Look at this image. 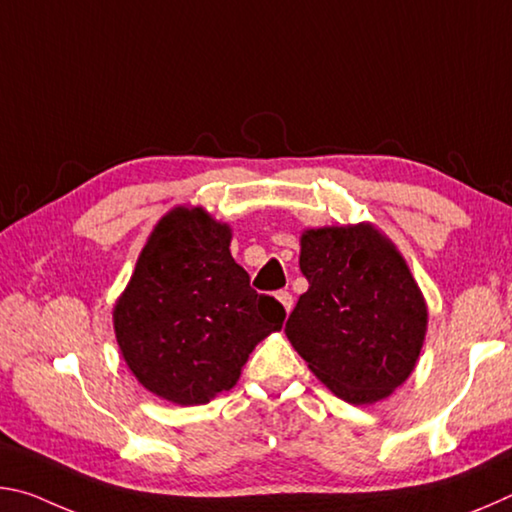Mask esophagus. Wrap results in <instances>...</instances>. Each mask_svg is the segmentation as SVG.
I'll list each match as a JSON object with an SVG mask.
<instances>
[{"instance_id": "34e87169", "label": "esophagus", "mask_w": 512, "mask_h": 512, "mask_svg": "<svg viewBox=\"0 0 512 512\" xmlns=\"http://www.w3.org/2000/svg\"><path fill=\"white\" fill-rule=\"evenodd\" d=\"M275 298L282 302L284 311H287V314H289V311L293 309V296H291V293H289V291H277V296H275Z\"/></svg>"}]
</instances>
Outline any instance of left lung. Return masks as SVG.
Wrapping results in <instances>:
<instances>
[{
    "instance_id": "left-lung-1",
    "label": "left lung",
    "mask_w": 512,
    "mask_h": 512,
    "mask_svg": "<svg viewBox=\"0 0 512 512\" xmlns=\"http://www.w3.org/2000/svg\"><path fill=\"white\" fill-rule=\"evenodd\" d=\"M300 271L309 289L287 339L336 397L384 400L409 379L427 334V302L400 250L372 223L309 228Z\"/></svg>"
}]
</instances>
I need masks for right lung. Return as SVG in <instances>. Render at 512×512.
Wrapping results in <instances>:
<instances>
[{
    "label": "right lung",
    "mask_w": 512,
    "mask_h": 512,
    "mask_svg": "<svg viewBox=\"0 0 512 512\" xmlns=\"http://www.w3.org/2000/svg\"><path fill=\"white\" fill-rule=\"evenodd\" d=\"M230 239L203 207H173L112 311L126 366L162 400L194 406L230 391L255 345L282 329L284 307L250 289Z\"/></svg>",
    "instance_id": "1"
}]
</instances>
